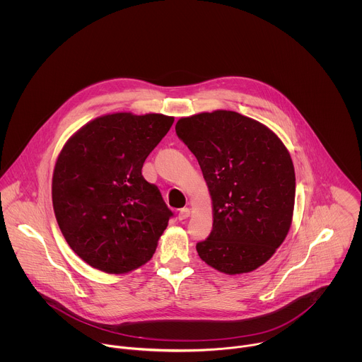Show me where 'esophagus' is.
Wrapping results in <instances>:
<instances>
[{
  "instance_id": "esophagus-1",
  "label": "esophagus",
  "mask_w": 362,
  "mask_h": 362,
  "mask_svg": "<svg viewBox=\"0 0 362 362\" xmlns=\"http://www.w3.org/2000/svg\"><path fill=\"white\" fill-rule=\"evenodd\" d=\"M189 216H191V209H188V207H184L178 211V220H185Z\"/></svg>"
}]
</instances>
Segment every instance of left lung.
Returning <instances> with one entry per match:
<instances>
[{
    "label": "left lung",
    "mask_w": 362,
    "mask_h": 362,
    "mask_svg": "<svg viewBox=\"0 0 362 362\" xmlns=\"http://www.w3.org/2000/svg\"><path fill=\"white\" fill-rule=\"evenodd\" d=\"M178 138L195 155L211 198L213 228L197 251L226 274L250 273L286 240L293 221L296 173L281 139L230 110L182 117Z\"/></svg>",
    "instance_id": "1"
}]
</instances>
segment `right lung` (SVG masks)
Instances as JSON below:
<instances>
[{
    "instance_id": "add662e5",
    "label": "right lung",
    "mask_w": 362,
    "mask_h": 362,
    "mask_svg": "<svg viewBox=\"0 0 362 362\" xmlns=\"http://www.w3.org/2000/svg\"><path fill=\"white\" fill-rule=\"evenodd\" d=\"M174 117L112 112L78 129L52 173V207L71 250L92 267L124 274L153 257L171 210L142 175Z\"/></svg>"
}]
</instances>
